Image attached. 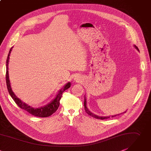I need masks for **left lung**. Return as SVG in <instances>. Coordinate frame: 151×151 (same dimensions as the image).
Returning <instances> with one entry per match:
<instances>
[{
	"label": "left lung",
	"mask_w": 151,
	"mask_h": 151,
	"mask_svg": "<svg viewBox=\"0 0 151 151\" xmlns=\"http://www.w3.org/2000/svg\"><path fill=\"white\" fill-rule=\"evenodd\" d=\"M134 47L137 49V50L139 51V49L137 48V47L136 46H134ZM84 109H85L86 113H87V114H88L90 116H92V117H93V118H96V119H107V118H110V116H98V115H96L93 114V113H92L91 112L89 111L88 109V108H87V106H86V101L85 97H84ZM118 115H119V114H118ZM116 115H112V116H112V117H114V116H115Z\"/></svg>",
	"instance_id": "1"
}]
</instances>
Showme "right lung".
I'll return each mask as SVG.
<instances>
[{
    "instance_id": "obj_1",
    "label": "right lung",
    "mask_w": 151,
    "mask_h": 151,
    "mask_svg": "<svg viewBox=\"0 0 151 151\" xmlns=\"http://www.w3.org/2000/svg\"><path fill=\"white\" fill-rule=\"evenodd\" d=\"M12 47L11 48L8 57L6 59V86L8 88V90L9 92V95L12 97V98L14 99L16 104L21 109H24L25 111H27L30 114H32L34 116H38V117H47L52 115L53 113H55L56 110L58 109L59 106V101L60 99H61L63 93L65 91V90L68 89L71 86V83L69 82L63 88L62 90H60L58 92V94L56 96V98L48 105H47L45 106L41 107L39 108H34L33 107H31L30 106H28L25 103H23L19 98H18L14 93L12 92L11 85H10V81L9 80V74H8V63H9V55L11 53V51L12 50Z\"/></svg>"
}]
</instances>
